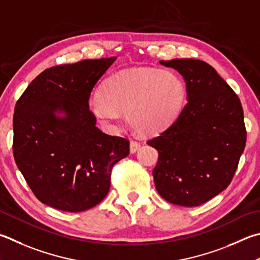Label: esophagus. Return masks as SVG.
<instances>
[{
	"label": "esophagus",
	"mask_w": 260,
	"mask_h": 260,
	"mask_svg": "<svg viewBox=\"0 0 260 260\" xmlns=\"http://www.w3.org/2000/svg\"><path fill=\"white\" fill-rule=\"evenodd\" d=\"M140 148H141V143L140 142H138V141H134V140L131 141L129 150H131L132 153H135L136 151H138Z\"/></svg>",
	"instance_id": "obj_1"
}]
</instances>
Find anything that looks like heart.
Returning a JSON list of instances; mask_svg holds the SVG:
<instances>
[{
	"instance_id": "obj_1",
	"label": "heart",
	"mask_w": 260,
	"mask_h": 260,
	"mask_svg": "<svg viewBox=\"0 0 260 260\" xmlns=\"http://www.w3.org/2000/svg\"><path fill=\"white\" fill-rule=\"evenodd\" d=\"M185 84L175 73L155 68L121 70L108 77L100 95L89 101V109L110 128L121 125L127 114L129 124L140 133H157L181 110Z\"/></svg>"
}]
</instances>
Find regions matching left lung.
I'll list each match as a JSON object with an SVG mask.
<instances>
[{"label": "left lung", "mask_w": 260, "mask_h": 260, "mask_svg": "<svg viewBox=\"0 0 260 260\" xmlns=\"http://www.w3.org/2000/svg\"><path fill=\"white\" fill-rule=\"evenodd\" d=\"M186 84L187 103L148 144L158 150L154 185L165 200L196 207L224 191L244 150L247 132L240 99L205 61H159Z\"/></svg>", "instance_id": "8db88e82"}]
</instances>
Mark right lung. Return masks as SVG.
I'll return each mask as SVG.
<instances>
[{
    "instance_id": "right-lung-1",
    "label": "right lung",
    "mask_w": 260,
    "mask_h": 260,
    "mask_svg": "<svg viewBox=\"0 0 260 260\" xmlns=\"http://www.w3.org/2000/svg\"><path fill=\"white\" fill-rule=\"evenodd\" d=\"M116 56L45 69L17 101L13 157L30 190L55 209L78 212L105 199L128 140L95 126L88 99Z\"/></svg>"
}]
</instances>
